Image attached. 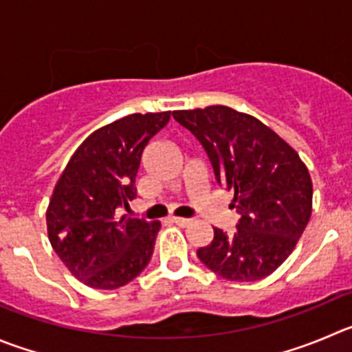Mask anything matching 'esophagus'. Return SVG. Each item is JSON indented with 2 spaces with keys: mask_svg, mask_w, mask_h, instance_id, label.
Returning <instances> with one entry per match:
<instances>
[{
  "mask_svg": "<svg viewBox=\"0 0 352 352\" xmlns=\"http://www.w3.org/2000/svg\"><path fill=\"white\" fill-rule=\"evenodd\" d=\"M170 221L178 226H188L192 223V219H186V217H170Z\"/></svg>",
  "mask_w": 352,
  "mask_h": 352,
  "instance_id": "34e87169",
  "label": "esophagus"
}]
</instances>
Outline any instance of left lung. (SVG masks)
Instances as JSON below:
<instances>
[{
    "mask_svg": "<svg viewBox=\"0 0 352 352\" xmlns=\"http://www.w3.org/2000/svg\"><path fill=\"white\" fill-rule=\"evenodd\" d=\"M207 152L217 185L232 190L235 232L214 228L199 259L230 282H256L292 254L313 210V182L299 153L254 116L224 105L174 110Z\"/></svg>",
    "mask_w": 352,
    "mask_h": 352,
    "instance_id": "1",
    "label": "left lung"
}]
</instances>
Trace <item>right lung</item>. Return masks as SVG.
<instances>
[{
	"label": "right lung",
	"instance_id": "1",
	"mask_svg": "<svg viewBox=\"0 0 352 352\" xmlns=\"http://www.w3.org/2000/svg\"><path fill=\"white\" fill-rule=\"evenodd\" d=\"M170 112L131 113L96 129L60 174L46 209L48 239L85 285L113 290L136 278L152 257L159 221L117 217L136 199L135 178L152 136Z\"/></svg>",
	"mask_w": 352,
	"mask_h": 352
}]
</instances>
